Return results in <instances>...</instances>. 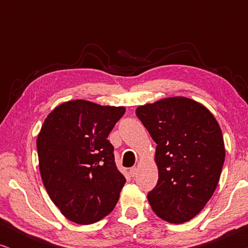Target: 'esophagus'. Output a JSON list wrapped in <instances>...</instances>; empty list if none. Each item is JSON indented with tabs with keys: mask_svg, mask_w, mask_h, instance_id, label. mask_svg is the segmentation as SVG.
Listing matches in <instances>:
<instances>
[{
	"mask_svg": "<svg viewBox=\"0 0 248 248\" xmlns=\"http://www.w3.org/2000/svg\"><path fill=\"white\" fill-rule=\"evenodd\" d=\"M130 174H131L132 177H135V176H137V174H138V168L137 167H132L130 169Z\"/></svg>",
	"mask_w": 248,
	"mask_h": 248,
	"instance_id": "34e87169",
	"label": "esophagus"
}]
</instances>
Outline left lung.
Masks as SVG:
<instances>
[{"label":"left lung","instance_id":"left-lung-1","mask_svg":"<svg viewBox=\"0 0 248 248\" xmlns=\"http://www.w3.org/2000/svg\"><path fill=\"white\" fill-rule=\"evenodd\" d=\"M135 113L157 143L159 178L148 201L159 218L188 221L218 185L226 152L221 128L209 109L185 97L158 100Z\"/></svg>","mask_w":248,"mask_h":248}]
</instances>
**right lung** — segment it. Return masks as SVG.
Segmentation results:
<instances>
[{
	"label": "right lung",
	"instance_id": "add662e5",
	"mask_svg": "<svg viewBox=\"0 0 248 248\" xmlns=\"http://www.w3.org/2000/svg\"><path fill=\"white\" fill-rule=\"evenodd\" d=\"M124 113V107L72 100L44 122L37 138L40 175L50 200L71 221H99L120 199L126 179L107 138Z\"/></svg>",
	"mask_w": 248,
	"mask_h": 248
}]
</instances>
